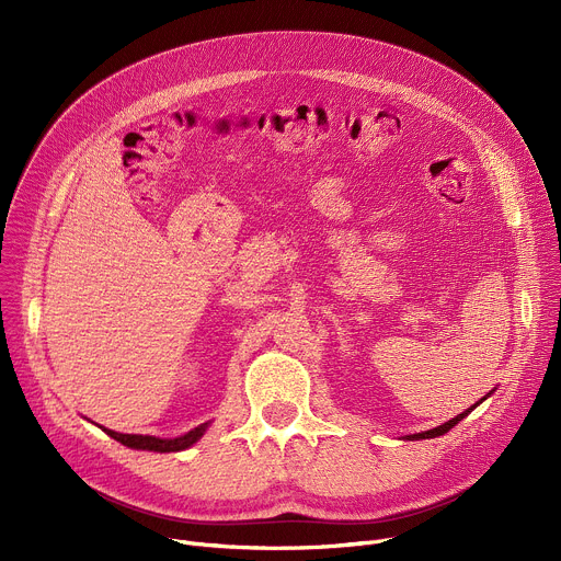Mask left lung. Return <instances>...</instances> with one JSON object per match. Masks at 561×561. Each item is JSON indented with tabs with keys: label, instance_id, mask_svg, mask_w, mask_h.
<instances>
[{
	"label": "left lung",
	"instance_id": "obj_1",
	"mask_svg": "<svg viewBox=\"0 0 561 561\" xmlns=\"http://www.w3.org/2000/svg\"><path fill=\"white\" fill-rule=\"evenodd\" d=\"M477 404H479V402H477ZM477 404H474V407H477ZM474 407H472V409H474ZM472 409H468V411H463V413H461V415H457V417H453V420H450V422H446V424H442V426H437V428H433V431H426V433H417V435H411V437H409V439H431V437H439V435H444V433H448V431H450V428H453V426H455V424H459V422H461V420H463V417H466V415H468V413H470V411H472Z\"/></svg>",
	"mask_w": 561,
	"mask_h": 561
}]
</instances>
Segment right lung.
Wrapping results in <instances>:
<instances>
[{
    "mask_svg": "<svg viewBox=\"0 0 561 561\" xmlns=\"http://www.w3.org/2000/svg\"><path fill=\"white\" fill-rule=\"evenodd\" d=\"M208 424H199L197 428L188 431L182 437L175 439H159V437H150V435H124V433H115L104 428V433H108L113 439H117L119 444L128 446V448H137V450H154V453H175V450H184L188 446H193L206 431Z\"/></svg>",
    "mask_w": 561,
    "mask_h": 561,
    "instance_id": "obj_1",
    "label": "right lung"
}]
</instances>
